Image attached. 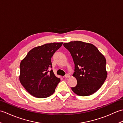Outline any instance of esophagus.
<instances>
[{"mask_svg":"<svg viewBox=\"0 0 123 123\" xmlns=\"http://www.w3.org/2000/svg\"><path fill=\"white\" fill-rule=\"evenodd\" d=\"M70 77V75L69 74H67L66 75H65V78H68Z\"/></svg>","mask_w":123,"mask_h":123,"instance_id":"obj_1","label":"esophagus"}]
</instances>
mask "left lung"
<instances>
[{
    "label": "left lung",
    "instance_id": "8db88e82",
    "mask_svg": "<svg viewBox=\"0 0 123 123\" xmlns=\"http://www.w3.org/2000/svg\"><path fill=\"white\" fill-rule=\"evenodd\" d=\"M71 54L74 63L73 76L77 85L71 89L80 96H88L98 91L107 77L106 60L96 47L82 41L63 44Z\"/></svg>",
    "mask_w": 123,
    "mask_h": 123
}]
</instances>
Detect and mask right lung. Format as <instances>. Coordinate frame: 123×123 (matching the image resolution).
I'll use <instances>...</instances> for the list:
<instances>
[{
  "label": "right lung",
  "mask_w": 123,
  "mask_h": 123,
  "mask_svg": "<svg viewBox=\"0 0 123 123\" xmlns=\"http://www.w3.org/2000/svg\"><path fill=\"white\" fill-rule=\"evenodd\" d=\"M62 44L47 43L34 48L20 62L19 81L32 96L44 98L54 92L60 79L50 70L51 59Z\"/></svg>",
  "instance_id": "obj_1"
}]
</instances>
